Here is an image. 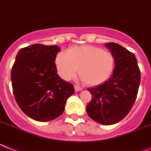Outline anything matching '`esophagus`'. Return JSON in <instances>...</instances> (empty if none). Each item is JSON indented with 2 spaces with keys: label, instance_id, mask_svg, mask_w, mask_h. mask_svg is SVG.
I'll use <instances>...</instances> for the list:
<instances>
[{
  "label": "esophagus",
  "instance_id": "esophagus-1",
  "mask_svg": "<svg viewBox=\"0 0 151 151\" xmlns=\"http://www.w3.org/2000/svg\"><path fill=\"white\" fill-rule=\"evenodd\" d=\"M74 88H75V90H76V91H79L82 90V88L81 87V86H79V85H75Z\"/></svg>",
  "mask_w": 151,
  "mask_h": 151
}]
</instances>
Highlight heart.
Instances as JSON below:
<instances>
[{"label": "heart", "instance_id": "1", "mask_svg": "<svg viewBox=\"0 0 151 151\" xmlns=\"http://www.w3.org/2000/svg\"><path fill=\"white\" fill-rule=\"evenodd\" d=\"M56 66L60 76L69 80L76 75L91 86L107 81L115 69V57L109 50L91 45H82L69 49L67 54L60 53L56 57Z\"/></svg>", "mask_w": 151, "mask_h": 151}]
</instances>
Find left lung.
Returning a JSON list of instances; mask_svg holds the SVG:
<instances>
[{
	"instance_id": "1",
	"label": "left lung",
	"mask_w": 151,
	"mask_h": 151,
	"mask_svg": "<svg viewBox=\"0 0 151 151\" xmlns=\"http://www.w3.org/2000/svg\"><path fill=\"white\" fill-rule=\"evenodd\" d=\"M106 47L115 57V69L108 81L88 88L92 97L86 110L95 122L113 125L125 118L135 102L141 72L133 53L112 42Z\"/></svg>"
}]
</instances>
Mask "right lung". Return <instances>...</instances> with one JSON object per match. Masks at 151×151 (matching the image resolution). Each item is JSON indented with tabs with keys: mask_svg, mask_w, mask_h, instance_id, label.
<instances>
[{
	"mask_svg": "<svg viewBox=\"0 0 151 151\" xmlns=\"http://www.w3.org/2000/svg\"><path fill=\"white\" fill-rule=\"evenodd\" d=\"M56 45L35 44L19 50L11 70L13 94L24 113L36 121L53 120L62 114L73 85L57 75Z\"/></svg>",
	"mask_w": 151,
	"mask_h": 151,
	"instance_id": "obj_1",
	"label": "right lung"
}]
</instances>
